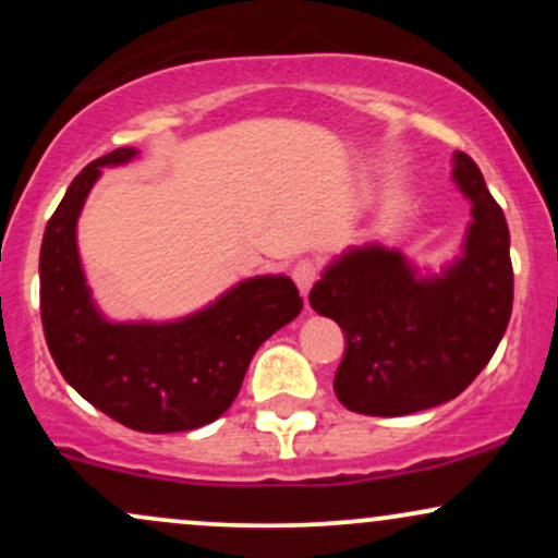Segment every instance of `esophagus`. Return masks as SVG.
<instances>
[{
    "instance_id": "esophagus-1",
    "label": "esophagus",
    "mask_w": 558,
    "mask_h": 558,
    "mask_svg": "<svg viewBox=\"0 0 558 558\" xmlns=\"http://www.w3.org/2000/svg\"><path fill=\"white\" fill-rule=\"evenodd\" d=\"M319 278V265L312 259H299L296 265H293V280H296L299 291L301 293H310V288L317 283Z\"/></svg>"
}]
</instances>
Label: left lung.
Returning a JSON list of instances; mask_svg holds the SVG:
<instances>
[{
  "mask_svg": "<svg viewBox=\"0 0 558 558\" xmlns=\"http://www.w3.org/2000/svg\"><path fill=\"white\" fill-rule=\"evenodd\" d=\"M453 178L472 198L464 257L417 280L399 252L354 248L312 288L319 315L345 332L338 401L367 417H401L457 399L501 343L514 301L506 217L475 159L457 151Z\"/></svg>",
  "mask_w": 558,
  "mask_h": 558,
  "instance_id": "8db88e82",
  "label": "left lung"
}]
</instances>
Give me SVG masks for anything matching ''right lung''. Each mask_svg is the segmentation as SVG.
<instances>
[{"label": "right lung", "mask_w": 558, "mask_h": 558, "mask_svg": "<svg viewBox=\"0 0 558 558\" xmlns=\"http://www.w3.org/2000/svg\"><path fill=\"white\" fill-rule=\"evenodd\" d=\"M133 155L123 146L86 165L49 217L38 257L44 338L62 377L107 417L138 433L194 430L228 412L254 351L304 301L288 278H252L181 323H107L83 283L75 222L99 168Z\"/></svg>", "instance_id": "add662e5"}]
</instances>
